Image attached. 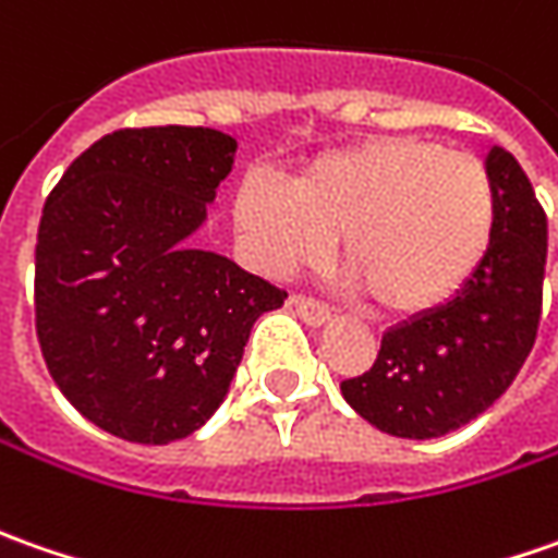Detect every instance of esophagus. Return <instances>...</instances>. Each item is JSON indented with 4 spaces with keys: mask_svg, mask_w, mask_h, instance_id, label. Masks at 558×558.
Returning <instances> with one entry per match:
<instances>
[{
    "mask_svg": "<svg viewBox=\"0 0 558 558\" xmlns=\"http://www.w3.org/2000/svg\"><path fill=\"white\" fill-rule=\"evenodd\" d=\"M290 308H293L305 324H312V327H320V324H327V320H330V308H327V305H320L317 299L290 296Z\"/></svg>",
    "mask_w": 558,
    "mask_h": 558,
    "instance_id": "obj_1",
    "label": "esophagus"
}]
</instances>
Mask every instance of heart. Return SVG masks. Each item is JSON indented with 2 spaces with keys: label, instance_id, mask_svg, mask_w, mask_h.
Returning a JSON list of instances; mask_svg holds the SVG:
<instances>
[{
  "label": "heart",
  "instance_id": "1",
  "mask_svg": "<svg viewBox=\"0 0 558 558\" xmlns=\"http://www.w3.org/2000/svg\"><path fill=\"white\" fill-rule=\"evenodd\" d=\"M234 228L268 275L315 265L339 238L349 287L386 315L416 317L448 305L488 259L497 184L475 154L386 135L320 154L290 187L246 175Z\"/></svg>",
  "mask_w": 558,
  "mask_h": 558
}]
</instances>
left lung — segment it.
I'll list each match as a JSON object with an SVG mask.
<instances>
[{
    "instance_id": "left-lung-1",
    "label": "left lung",
    "mask_w": 558,
    "mask_h": 558,
    "mask_svg": "<svg viewBox=\"0 0 558 558\" xmlns=\"http://www.w3.org/2000/svg\"><path fill=\"white\" fill-rule=\"evenodd\" d=\"M497 231L488 259L457 296L392 327L367 374L342 379V398L379 433L441 438L507 392L529 357L544 302L547 213L519 160L490 147Z\"/></svg>"
}]
</instances>
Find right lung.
Returning <instances> with one entry per match:
<instances>
[{
  "label": "right lung",
  "instance_id": "right-lung-1",
  "mask_svg": "<svg viewBox=\"0 0 558 558\" xmlns=\"http://www.w3.org/2000/svg\"><path fill=\"white\" fill-rule=\"evenodd\" d=\"M238 142L203 125L120 129L43 206L36 337L51 379L98 429L169 445L216 413L256 317L287 293L191 250Z\"/></svg>",
  "mask_w": 558,
  "mask_h": 558
}]
</instances>
